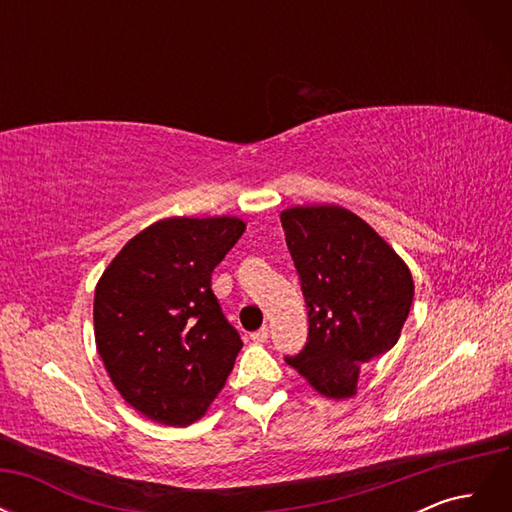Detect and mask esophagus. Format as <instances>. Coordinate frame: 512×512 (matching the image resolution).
<instances>
[{"label": "esophagus", "mask_w": 512, "mask_h": 512, "mask_svg": "<svg viewBox=\"0 0 512 512\" xmlns=\"http://www.w3.org/2000/svg\"><path fill=\"white\" fill-rule=\"evenodd\" d=\"M250 337H252V342H256V344H265L267 339H269V329H267V327H262V329L254 331Z\"/></svg>", "instance_id": "obj_1"}]
</instances>
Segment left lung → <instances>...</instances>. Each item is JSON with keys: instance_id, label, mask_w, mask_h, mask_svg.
<instances>
[{"instance_id": "8db88e82", "label": "left lung", "mask_w": 512, "mask_h": 512, "mask_svg": "<svg viewBox=\"0 0 512 512\" xmlns=\"http://www.w3.org/2000/svg\"><path fill=\"white\" fill-rule=\"evenodd\" d=\"M307 305V342L286 363L331 399L356 393L361 365L389 352L414 299L406 262L359 215L337 205L280 215Z\"/></svg>"}]
</instances>
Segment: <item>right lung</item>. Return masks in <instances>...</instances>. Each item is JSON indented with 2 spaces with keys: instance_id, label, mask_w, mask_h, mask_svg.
<instances>
[{
  "instance_id": "right-lung-1",
  "label": "right lung",
  "mask_w": 512,
  "mask_h": 512,
  "mask_svg": "<svg viewBox=\"0 0 512 512\" xmlns=\"http://www.w3.org/2000/svg\"><path fill=\"white\" fill-rule=\"evenodd\" d=\"M245 232L239 218H168L130 239L96 286L94 331L121 397L185 427L224 389L243 346L211 273Z\"/></svg>"
}]
</instances>
